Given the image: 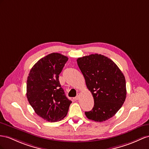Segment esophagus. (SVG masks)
I'll return each mask as SVG.
<instances>
[{"label": "esophagus", "instance_id": "34e87169", "mask_svg": "<svg viewBox=\"0 0 149 149\" xmlns=\"http://www.w3.org/2000/svg\"><path fill=\"white\" fill-rule=\"evenodd\" d=\"M79 98H80V95L79 94V95H77V96L75 97V100H79Z\"/></svg>", "mask_w": 149, "mask_h": 149}]
</instances>
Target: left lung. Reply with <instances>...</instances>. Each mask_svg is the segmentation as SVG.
I'll return each mask as SVG.
<instances>
[{"label":"left lung","instance_id":"8db88e82","mask_svg":"<svg viewBox=\"0 0 149 149\" xmlns=\"http://www.w3.org/2000/svg\"><path fill=\"white\" fill-rule=\"evenodd\" d=\"M77 62L94 97V107L85 112L86 116L97 122L109 119L121 108L127 96L123 74L113 60L101 54L81 57Z\"/></svg>","mask_w":149,"mask_h":149}]
</instances>
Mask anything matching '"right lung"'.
<instances>
[{
    "label": "right lung",
    "mask_w": 149,
    "mask_h": 149,
    "mask_svg": "<svg viewBox=\"0 0 149 149\" xmlns=\"http://www.w3.org/2000/svg\"><path fill=\"white\" fill-rule=\"evenodd\" d=\"M68 59L60 53H52L38 60L29 72L26 96L35 113L46 121L63 119L72 103L58 79Z\"/></svg>",
    "instance_id": "1"
}]
</instances>
